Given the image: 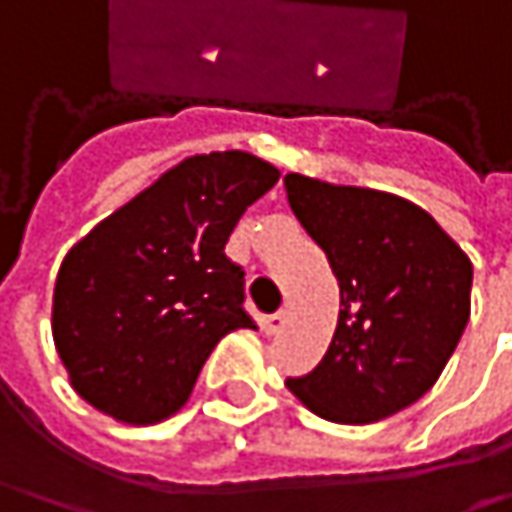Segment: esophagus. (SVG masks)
Here are the masks:
<instances>
[{
  "mask_svg": "<svg viewBox=\"0 0 512 512\" xmlns=\"http://www.w3.org/2000/svg\"><path fill=\"white\" fill-rule=\"evenodd\" d=\"M284 323H287V314H284V311H275V314L263 317V329H266V335L281 332V329H284Z\"/></svg>",
  "mask_w": 512,
  "mask_h": 512,
  "instance_id": "obj_1",
  "label": "esophagus"
}]
</instances>
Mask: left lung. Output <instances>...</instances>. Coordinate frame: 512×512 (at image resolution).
I'll list each match as a JSON object with an SVG mask.
<instances>
[{
	"instance_id": "left-lung-1",
	"label": "left lung",
	"mask_w": 512,
	"mask_h": 512,
	"mask_svg": "<svg viewBox=\"0 0 512 512\" xmlns=\"http://www.w3.org/2000/svg\"><path fill=\"white\" fill-rule=\"evenodd\" d=\"M287 201L341 287L323 361L287 388L335 424L382 421L442 376L471 314V260L418 204L376 189L284 177Z\"/></svg>"
}]
</instances>
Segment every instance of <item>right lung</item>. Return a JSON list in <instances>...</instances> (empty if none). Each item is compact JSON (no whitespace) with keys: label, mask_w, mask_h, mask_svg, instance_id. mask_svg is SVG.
I'll return each instance as SVG.
<instances>
[{"label":"right lung","mask_w":512,"mask_h":512,"mask_svg":"<svg viewBox=\"0 0 512 512\" xmlns=\"http://www.w3.org/2000/svg\"><path fill=\"white\" fill-rule=\"evenodd\" d=\"M278 177L246 151L189 156L64 255L52 341L82 400L124 424L165 421L213 347L257 329L225 243Z\"/></svg>","instance_id":"obj_1"}]
</instances>
